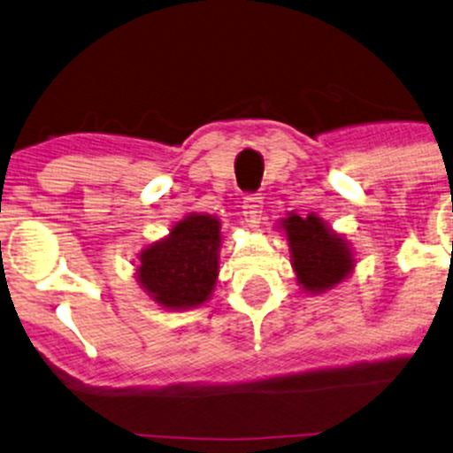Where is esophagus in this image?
I'll return each mask as SVG.
<instances>
[{
	"instance_id": "esophagus-1",
	"label": "esophagus",
	"mask_w": 453,
	"mask_h": 453,
	"mask_svg": "<svg viewBox=\"0 0 453 453\" xmlns=\"http://www.w3.org/2000/svg\"><path fill=\"white\" fill-rule=\"evenodd\" d=\"M262 209L264 202L259 196H247L242 202V215L249 227H257V223L262 221Z\"/></svg>"
}]
</instances>
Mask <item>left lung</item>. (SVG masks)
I'll list each match as a JSON object with an SVG mask.
<instances>
[{"mask_svg": "<svg viewBox=\"0 0 453 453\" xmlns=\"http://www.w3.org/2000/svg\"><path fill=\"white\" fill-rule=\"evenodd\" d=\"M289 244L296 280L304 294H326L351 277L356 256L342 234L332 230L315 212H288L277 221Z\"/></svg>", "mask_w": 453, "mask_h": 453, "instance_id": "left-lung-1", "label": "left lung"}]
</instances>
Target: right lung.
Instances as JSON below:
<instances>
[{
  "instance_id": "obj_1",
  "label": "right lung",
  "mask_w": 453,
  "mask_h": 453,
  "mask_svg": "<svg viewBox=\"0 0 453 453\" xmlns=\"http://www.w3.org/2000/svg\"><path fill=\"white\" fill-rule=\"evenodd\" d=\"M221 221L209 212H187L168 236L138 253L136 280L165 311H187L209 303L219 277Z\"/></svg>"
}]
</instances>
